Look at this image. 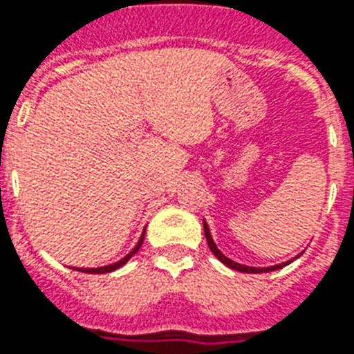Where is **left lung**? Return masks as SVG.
<instances>
[{
	"label": "left lung",
	"mask_w": 354,
	"mask_h": 354,
	"mask_svg": "<svg viewBox=\"0 0 354 354\" xmlns=\"http://www.w3.org/2000/svg\"><path fill=\"white\" fill-rule=\"evenodd\" d=\"M203 227H205V237H207V243H208V248L212 250V254H214L218 260L222 261L223 266L231 267V269H235V271H241V273H269V271H277V269H282L284 266H288V263H292V261L296 260V258H299V254H297L294 260H288L284 261V263H279V266H271V267H250V266H243V263H237V261H233L231 258H227L225 254L216 246L214 239H212V235H210V230H208L207 222L203 220Z\"/></svg>",
	"instance_id": "left-lung-1"
}]
</instances>
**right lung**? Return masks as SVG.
Here are the masks:
<instances>
[{"label": "right lung", "instance_id": "obj_1", "mask_svg": "<svg viewBox=\"0 0 354 354\" xmlns=\"http://www.w3.org/2000/svg\"><path fill=\"white\" fill-rule=\"evenodd\" d=\"M144 233H146V230H144ZM144 233H142V237H140V241L136 243V246L132 248L131 252L127 254L124 258H121L119 261H115V263H109V266H104V267H73L75 271H81V273H93V274H100V273H111V271H115V269H119V267H123L127 261L131 260L134 254L138 252L140 246H142V243H144Z\"/></svg>", "mask_w": 354, "mask_h": 354}]
</instances>
